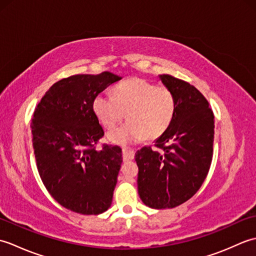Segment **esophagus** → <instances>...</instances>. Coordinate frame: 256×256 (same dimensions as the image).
Segmentation results:
<instances>
[{"label": "esophagus", "instance_id": "obj_1", "mask_svg": "<svg viewBox=\"0 0 256 256\" xmlns=\"http://www.w3.org/2000/svg\"><path fill=\"white\" fill-rule=\"evenodd\" d=\"M134 157H135L134 150H123V158H124V160H134Z\"/></svg>", "mask_w": 256, "mask_h": 256}]
</instances>
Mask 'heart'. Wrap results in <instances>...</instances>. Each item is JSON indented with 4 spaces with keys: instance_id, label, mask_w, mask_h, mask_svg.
Returning a JSON list of instances; mask_svg holds the SVG:
<instances>
[{
    "instance_id": "1",
    "label": "heart",
    "mask_w": 256,
    "mask_h": 256,
    "mask_svg": "<svg viewBox=\"0 0 256 256\" xmlns=\"http://www.w3.org/2000/svg\"><path fill=\"white\" fill-rule=\"evenodd\" d=\"M175 98L166 86L134 78L113 90V96L99 94L92 102L96 116L106 128H112L125 116L128 122L108 133V140L116 145L136 144L145 138L156 140L164 134L175 114Z\"/></svg>"
}]
</instances>
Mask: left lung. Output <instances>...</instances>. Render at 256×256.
<instances>
[{
    "label": "left lung",
    "instance_id": "left-lung-1",
    "mask_svg": "<svg viewBox=\"0 0 256 256\" xmlns=\"http://www.w3.org/2000/svg\"><path fill=\"white\" fill-rule=\"evenodd\" d=\"M160 80L175 98V114L167 131L135 154L138 190L144 204L170 209L186 202L208 175L214 154V113L194 86L170 74Z\"/></svg>",
    "mask_w": 256,
    "mask_h": 256
}]
</instances>
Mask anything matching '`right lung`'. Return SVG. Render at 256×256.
<instances>
[{
  "label": "right lung",
  "instance_id": "1",
  "mask_svg": "<svg viewBox=\"0 0 256 256\" xmlns=\"http://www.w3.org/2000/svg\"><path fill=\"white\" fill-rule=\"evenodd\" d=\"M121 79L108 72L72 76L54 84L35 108L30 128L42 182L59 204L77 214H100L112 204L122 150H96L104 132L92 102Z\"/></svg>",
  "mask_w": 256,
  "mask_h": 256
}]
</instances>
